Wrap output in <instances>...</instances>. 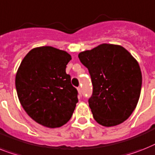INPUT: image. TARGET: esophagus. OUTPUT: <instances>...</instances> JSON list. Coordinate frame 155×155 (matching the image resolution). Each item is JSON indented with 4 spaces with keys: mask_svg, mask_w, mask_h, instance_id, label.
I'll use <instances>...</instances> for the list:
<instances>
[{
    "mask_svg": "<svg viewBox=\"0 0 155 155\" xmlns=\"http://www.w3.org/2000/svg\"><path fill=\"white\" fill-rule=\"evenodd\" d=\"M77 90H78V92H79V94H80V95H81V93H82L81 87H79L77 88Z\"/></svg>",
    "mask_w": 155,
    "mask_h": 155,
    "instance_id": "34e87169",
    "label": "esophagus"
}]
</instances>
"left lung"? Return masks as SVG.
<instances>
[{"mask_svg": "<svg viewBox=\"0 0 155 155\" xmlns=\"http://www.w3.org/2000/svg\"><path fill=\"white\" fill-rule=\"evenodd\" d=\"M93 86L88 99L94 119L104 127L127 120L139 102L142 73L137 60L120 45L103 44L79 54Z\"/></svg>", "mask_w": 155, "mask_h": 155, "instance_id": "obj_1", "label": "left lung"}]
</instances>
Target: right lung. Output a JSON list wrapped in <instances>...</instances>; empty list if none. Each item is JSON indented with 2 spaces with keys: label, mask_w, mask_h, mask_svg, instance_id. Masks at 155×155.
Listing matches in <instances>:
<instances>
[{
  "label": "right lung",
  "mask_w": 155,
  "mask_h": 155,
  "mask_svg": "<svg viewBox=\"0 0 155 155\" xmlns=\"http://www.w3.org/2000/svg\"><path fill=\"white\" fill-rule=\"evenodd\" d=\"M71 60L67 51L50 46L32 49L16 75L21 106L34 121L49 128L70 120L78 103V91L71 84L66 67Z\"/></svg>",
  "instance_id": "obj_1"
}]
</instances>
